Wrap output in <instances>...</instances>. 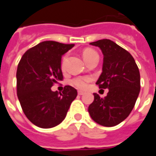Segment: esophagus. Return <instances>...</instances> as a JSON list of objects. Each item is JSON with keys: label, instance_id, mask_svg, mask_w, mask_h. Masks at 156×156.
Masks as SVG:
<instances>
[{"label": "esophagus", "instance_id": "34e87169", "mask_svg": "<svg viewBox=\"0 0 156 156\" xmlns=\"http://www.w3.org/2000/svg\"><path fill=\"white\" fill-rule=\"evenodd\" d=\"M78 94L79 95H83V94H84V93H83V91H78Z\"/></svg>", "mask_w": 156, "mask_h": 156}]
</instances>
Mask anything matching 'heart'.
I'll return each instance as SVG.
<instances>
[{"label":"heart","instance_id":"b5f03b06","mask_svg":"<svg viewBox=\"0 0 156 156\" xmlns=\"http://www.w3.org/2000/svg\"><path fill=\"white\" fill-rule=\"evenodd\" d=\"M83 59L85 60L86 62H88L89 60H91L94 58H98L97 52L92 49H86L83 52ZM91 80V78L89 77H78L73 79L72 83L75 85L77 88H80V89H85L88 86V83Z\"/></svg>","mask_w":156,"mask_h":156}]
</instances>
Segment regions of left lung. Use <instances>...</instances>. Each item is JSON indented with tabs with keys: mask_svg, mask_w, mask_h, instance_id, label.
<instances>
[{
	"mask_svg": "<svg viewBox=\"0 0 156 156\" xmlns=\"http://www.w3.org/2000/svg\"><path fill=\"white\" fill-rule=\"evenodd\" d=\"M104 55L102 73L96 84L108 88L106 97L94 94V100L88 107L92 119L112 127L124 121L134 108L140 90V75L132 55L109 39L91 42Z\"/></svg>",
	"mask_w": 156,
	"mask_h": 156,
	"instance_id": "8db88e82",
	"label": "left lung"
}]
</instances>
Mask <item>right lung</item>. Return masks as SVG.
Here are the masks:
<instances>
[{
	"instance_id": "1",
	"label": "right lung",
	"mask_w": 156,
	"mask_h": 156,
	"mask_svg": "<svg viewBox=\"0 0 156 156\" xmlns=\"http://www.w3.org/2000/svg\"><path fill=\"white\" fill-rule=\"evenodd\" d=\"M74 47L45 41L23 54L16 71V90L24 114L32 124L43 129L57 126L67 115L78 92L65 86L62 93L51 91L62 80V56Z\"/></svg>"
}]
</instances>
